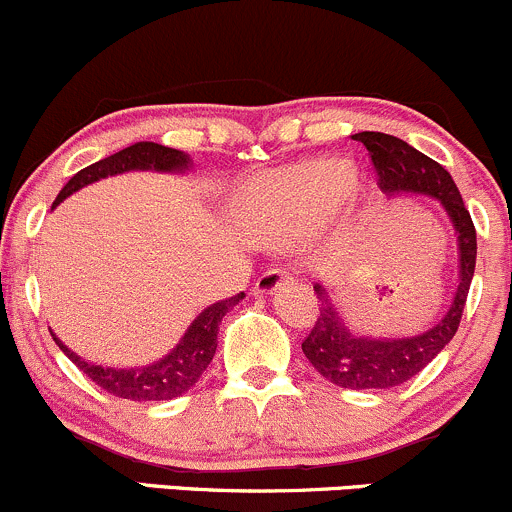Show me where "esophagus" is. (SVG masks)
I'll use <instances>...</instances> for the list:
<instances>
[{"label":"esophagus","instance_id":"34e87169","mask_svg":"<svg viewBox=\"0 0 512 512\" xmlns=\"http://www.w3.org/2000/svg\"><path fill=\"white\" fill-rule=\"evenodd\" d=\"M287 284H294V277L289 272H279V270H267L260 274V279L255 282V292L257 294H272L277 289L287 287Z\"/></svg>","mask_w":512,"mask_h":512}]
</instances>
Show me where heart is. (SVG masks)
Returning <instances> with one entry per match:
<instances>
[{
    "label": "heart",
    "mask_w": 512,
    "mask_h": 512,
    "mask_svg": "<svg viewBox=\"0 0 512 512\" xmlns=\"http://www.w3.org/2000/svg\"><path fill=\"white\" fill-rule=\"evenodd\" d=\"M351 186L353 169L346 161H306L252 181L242 198V215L260 240L289 242L324 223Z\"/></svg>",
    "instance_id": "b5f03b06"
}]
</instances>
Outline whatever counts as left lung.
<instances>
[{"label": "left lung", "instance_id": "left-lung-1", "mask_svg": "<svg viewBox=\"0 0 512 512\" xmlns=\"http://www.w3.org/2000/svg\"><path fill=\"white\" fill-rule=\"evenodd\" d=\"M355 139L370 152L378 171L380 191L387 198L429 196L439 201L454 225L459 245V287L454 299L437 324L414 336H363L351 331L328 289L321 282L314 284L316 297L321 301V316L301 343L309 363L338 387L390 390L427 368L454 338L476 270V228L459 188L444 166L392 134L358 132Z\"/></svg>", "mask_w": 512, "mask_h": 512}]
</instances>
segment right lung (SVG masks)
Listing matches in <instances>:
<instances>
[{
	"label": "right lung",
	"mask_w": 512,
	"mask_h": 512,
	"mask_svg": "<svg viewBox=\"0 0 512 512\" xmlns=\"http://www.w3.org/2000/svg\"><path fill=\"white\" fill-rule=\"evenodd\" d=\"M191 157L179 149L164 147V144L154 142H137L132 147L122 149V152L105 157L95 164L85 166L78 174L61 188L58 198L53 201V208L58 203L66 201L68 196L75 191H80L83 186L95 184V181L107 179V176L127 174V171H157V174H186L191 169ZM245 294H235V297L215 301V304L206 306L196 319L191 321V326L186 328V333L181 336V341L171 348L164 358L154 360L149 365H139V368H107V365H95L88 363L85 358H80L78 353H73L56 333H51L53 341L58 343L63 353L93 380L95 385H100L102 390L110 392V395L122 397V400L132 402H154V400H174V397L184 395L186 390H191L198 383V378L203 375V370L211 365L215 348H218V328L223 316L233 309L238 301H242Z\"/></svg>",
	"instance_id": "obj_1"
}]
</instances>
